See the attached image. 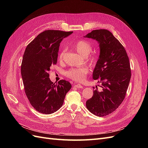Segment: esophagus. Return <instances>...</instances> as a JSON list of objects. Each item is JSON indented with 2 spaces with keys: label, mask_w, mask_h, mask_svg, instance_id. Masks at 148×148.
Wrapping results in <instances>:
<instances>
[{
  "label": "esophagus",
  "mask_w": 148,
  "mask_h": 148,
  "mask_svg": "<svg viewBox=\"0 0 148 148\" xmlns=\"http://www.w3.org/2000/svg\"><path fill=\"white\" fill-rule=\"evenodd\" d=\"M74 86L77 88L78 89H81V88H83V86H82V85H81L80 84H74Z\"/></svg>",
  "instance_id": "1"
}]
</instances>
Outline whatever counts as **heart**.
<instances>
[{
  "mask_svg": "<svg viewBox=\"0 0 148 148\" xmlns=\"http://www.w3.org/2000/svg\"><path fill=\"white\" fill-rule=\"evenodd\" d=\"M74 48L79 54L83 57L88 56L92 51L91 44L85 40H80L74 45ZM65 50H62L59 54L58 59L62 60L64 56ZM89 62L92 65L96 64L97 62V57L96 56H92L89 59ZM88 72V70L86 67H77V68H72L65 72V75L71 79L75 81H83Z\"/></svg>",
  "mask_w": 148,
  "mask_h": 148,
  "instance_id": "obj_1",
  "label": "heart"
}]
</instances>
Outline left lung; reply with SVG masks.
<instances>
[{
    "label": "left lung",
    "mask_w": 148,
    "mask_h": 148,
    "mask_svg": "<svg viewBox=\"0 0 148 148\" xmlns=\"http://www.w3.org/2000/svg\"><path fill=\"white\" fill-rule=\"evenodd\" d=\"M99 44V56L92 72L93 79L101 83V90L93 87L87 109L98 117L113 112L122 104L131 78L129 59L125 48L107 29L93 30L84 36Z\"/></svg>",
    "instance_id": "8db88e82"
}]
</instances>
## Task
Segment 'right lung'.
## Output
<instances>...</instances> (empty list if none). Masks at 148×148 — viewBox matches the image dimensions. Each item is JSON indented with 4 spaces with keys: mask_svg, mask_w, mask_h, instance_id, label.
Returning <instances> with one entry per match:
<instances>
[{
    "mask_svg": "<svg viewBox=\"0 0 148 148\" xmlns=\"http://www.w3.org/2000/svg\"><path fill=\"white\" fill-rule=\"evenodd\" d=\"M73 33L59 30H46L38 34L26 47L21 66L25 91L34 108L50 114L63 105L66 94L71 88L65 79L53 83L49 78L52 65L57 62L60 43Z\"/></svg>",
    "mask_w": 148,
    "mask_h": 148,
    "instance_id": "add662e5",
    "label": "right lung"
}]
</instances>
